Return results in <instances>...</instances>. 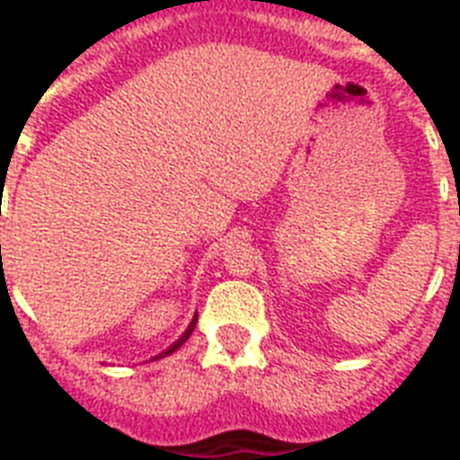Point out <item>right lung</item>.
Returning <instances> with one entry per match:
<instances>
[{
  "instance_id": "right-lung-1",
  "label": "right lung",
  "mask_w": 460,
  "mask_h": 460,
  "mask_svg": "<svg viewBox=\"0 0 460 460\" xmlns=\"http://www.w3.org/2000/svg\"><path fill=\"white\" fill-rule=\"evenodd\" d=\"M195 323H198V315H193V320H190L189 329H186L184 334H181V336H180V339H177V341H174V343H172V345H170L168 350H165V352H161V355H158V357H168V355H172V352H174V350H180L181 345H184V343H186V339H189V336H190V334H193V329H195ZM154 359H156V357H154Z\"/></svg>"
}]
</instances>
